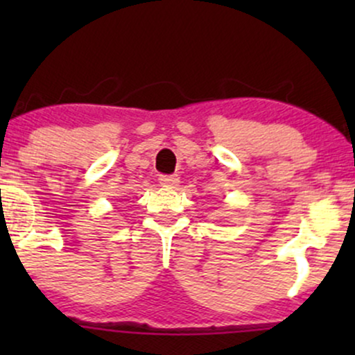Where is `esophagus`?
<instances>
[{"mask_svg": "<svg viewBox=\"0 0 355 355\" xmlns=\"http://www.w3.org/2000/svg\"><path fill=\"white\" fill-rule=\"evenodd\" d=\"M158 182L162 187H175L178 183V177L177 175H160Z\"/></svg>", "mask_w": 355, "mask_h": 355, "instance_id": "34e87169", "label": "esophagus"}]
</instances>
